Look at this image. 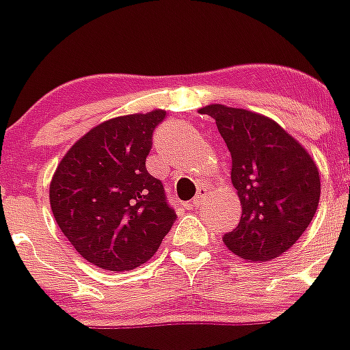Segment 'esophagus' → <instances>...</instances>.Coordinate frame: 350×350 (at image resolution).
I'll return each mask as SVG.
<instances>
[{
  "label": "esophagus",
  "instance_id": "obj_1",
  "mask_svg": "<svg viewBox=\"0 0 350 350\" xmlns=\"http://www.w3.org/2000/svg\"><path fill=\"white\" fill-rule=\"evenodd\" d=\"M206 196H208V189L206 188H200V189H198L196 196L193 198V201H191V204H189V206H191V208H200L201 204H203V201L206 200Z\"/></svg>",
  "mask_w": 350,
  "mask_h": 350
}]
</instances>
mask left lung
<instances>
[{
  "mask_svg": "<svg viewBox=\"0 0 350 350\" xmlns=\"http://www.w3.org/2000/svg\"><path fill=\"white\" fill-rule=\"evenodd\" d=\"M217 122L232 155L230 179L242 217L224 242L249 262H266L291 249L313 220L320 174L308 150L260 113L213 103L200 108Z\"/></svg>",
  "mask_w": 350,
  "mask_h": 350,
  "instance_id": "left-lung-1",
  "label": "left lung"
}]
</instances>
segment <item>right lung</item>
I'll return each mask as SVG.
<instances>
[{"instance_id": "obj_1", "label": "right lung", "mask_w": 350, "mask_h": 350, "mask_svg": "<svg viewBox=\"0 0 350 350\" xmlns=\"http://www.w3.org/2000/svg\"><path fill=\"white\" fill-rule=\"evenodd\" d=\"M165 109L109 118L84 133L59 162L49 198L74 249L105 271H132L157 252L174 225L164 186L146 159Z\"/></svg>"}]
</instances>
